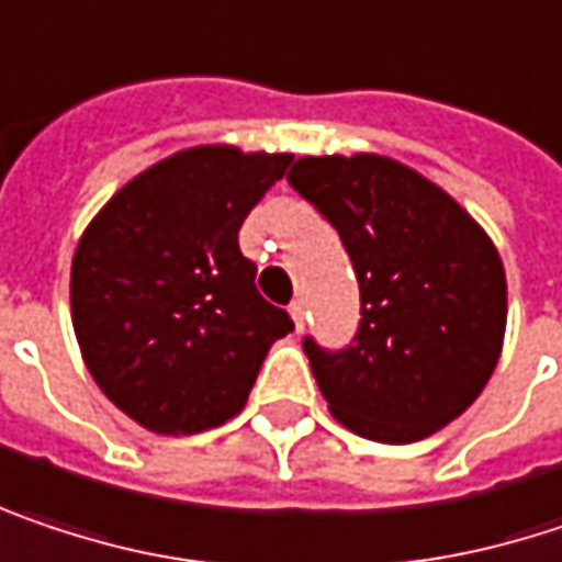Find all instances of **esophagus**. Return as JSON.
Here are the masks:
<instances>
[{"instance_id":"obj_1","label":"esophagus","mask_w":562,"mask_h":562,"mask_svg":"<svg viewBox=\"0 0 562 562\" xmlns=\"http://www.w3.org/2000/svg\"><path fill=\"white\" fill-rule=\"evenodd\" d=\"M289 315H292V322H295V331H302V328H305V302H302V299L292 302V305H289Z\"/></svg>"}]
</instances>
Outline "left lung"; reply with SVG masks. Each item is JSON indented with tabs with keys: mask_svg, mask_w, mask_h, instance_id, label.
<instances>
[{
	"mask_svg": "<svg viewBox=\"0 0 562 562\" xmlns=\"http://www.w3.org/2000/svg\"><path fill=\"white\" fill-rule=\"evenodd\" d=\"M289 182L337 228L360 282L353 344H302L331 415L380 443L431 437L502 357L508 285L492 237L437 182L380 154L299 157Z\"/></svg>",
	"mask_w": 562,
	"mask_h": 562,
	"instance_id": "left-lung-1",
	"label": "left lung"
}]
</instances>
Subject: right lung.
<instances>
[{
    "instance_id": "1",
    "label": "right lung",
    "mask_w": 562,
    "mask_h": 562,
    "mask_svg": "<svg viewBox=\"0 0 562 562\" xmlns=\"http://www.w3.org/2000/svg\"><path fill=\"white\" fill-rule=\"evenodd\" d=\"M292 154L199 144L128 179L86 225L70 270L79 353L140 428L234 418L292 318L270 305L237 231Z\"/></svg>"
}]
</instances>
